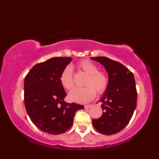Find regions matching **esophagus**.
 Listing matches in <instances>:
<instances>
[{"label":"esophagus","instance_id":"obj_1","mask_svg":"<svg viewBox=\"0 0 159 159\" xmlns=\"http://www.w3.org/2000/svg\"><path fill=\"white\" fill-rule=\"evenodd\" d=\"M93 105H92V104H87V105H85V109H89V108L92 107Z\"/></svg>","mask_w":159,"mask_h":159}]
</instances>
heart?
Wrapping results in <instances>:
<instances>
[{
  "label": "heart",
  "instance_id": "b5f03b06",
  "mask_svg": "<svg viewBox=\"0 0 159 159\" xmlns=\"http://www.w3.org/2000/svg\"><path fill=\"white\" fill-rule=\"evenodd\" d=\"M78 70L87 74L85 81V87L74 88L69 93V99L78 103H86L93 100L98 94L105 92L109 85V76L104 70H99L95 63L89 60L80 61L76 64ZM60 83L66 89H71L74 87V79L72 69L66 67L60 75Z\"/></svg>",
  "mask_w": 159,
  "mask_h": 159
}]
</instances>
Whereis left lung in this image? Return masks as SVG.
Wrapping results in <instances>:
<instances>
[{"label": "left lung", "mask_w": 159, "mask_h": 159, "mask_svg": "<svg viewBox=\"0 0 159 159\" xmlns=\"http://www.w3.org/2000/svg\"><path fill=\"white\" fill-rule=\"evenodd\" d=\"M105 67L109 85L100 102L103 113L92 120L99 133L110 135L126 126L137 106V92L133 72L122 64L106 57H91Z\"/></svg>", "instance_id": "8db88e82"}]
</instances>
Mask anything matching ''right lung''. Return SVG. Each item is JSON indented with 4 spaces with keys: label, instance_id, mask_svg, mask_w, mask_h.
I'll return each mask as SVG.
<instances>
[{
    "label": "right lung",
    "instance_id": "obj_1",
    "mask_svg": "<svg viewBox=\"0 0 159 159\" xmlns=\"http://www.w3.org/2000/svg\"><path fill=\"white\" fill-rule=\"evenodd\" d=\"M72 61L53 57L32 67L25 78L24 101L30 119L42 131L51 134L65 133L72 126L78 110L83 105L67 103L60 75Z\"/></svg>",
    "mask_w": 159,
    "mask_h": 159
}]
</instances>
